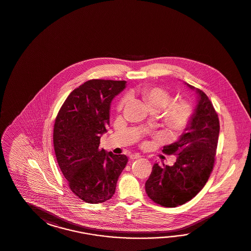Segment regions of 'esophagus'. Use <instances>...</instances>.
Listing matches in <instances>:
<instances>
[{
  "mask_svg": "<svg viewBox=\"0 0 251 251\" xmlns=\"http://www.w3.org/2000/svg\"><path fill=\"white\" fill-rule=\"evenodd\" d=\"M140 157L141 155L139 153H133V154L130 155V159H132V160H134V159H137V158Z\"/></svg>",
  "mask_w": 251,
  "mask_h": 251,
  "instance_id": "esophagus-1",
  "label": "esophagus"
}]
</instances>
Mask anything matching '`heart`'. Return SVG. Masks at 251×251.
<instances>
[{"label": "heart", "instance_id": "1", "mask_svg": "<svg viewBox=\"0 0 251 251\" xmlns=\"http://www.w3.org/2000/svg\"><path fill=\"white\" fill-rule=\"evenodd\" d=\"M141 95L151 109L161 110L173 101V97L168 91L157 87L143 88L141 89ZM126 101V98L120 100L118 104L119 109L122 108ZM192 115L193 108L191 104L187 100H177L165 108L163 113V122L170 130L181 132L186 128L191 121Z\"/></svg>", "mask_w": 251, "mask_h": 251}]
</instances>
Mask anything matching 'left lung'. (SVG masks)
<instances>
[{"mask_svg": "<svg viewBox=\"0 0 251 251\" xmlns=\"http://www.w3.org/2000/svg\"><path fill=\"white\" fill-rule=\"evenodd\" d=\"M198 94V105L180 139L163 147L165 154L177 155L173 166L154 163L146 182L148 197L163 207L186 203L198 194L210 178L220 134L218 114L207 95Z\"/></svg>", "mask_w": 251, "mask_h": 251, "instance_id": "obj_1", "label": "left lung"}]
</instances>
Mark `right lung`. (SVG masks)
<instances>
[{
  "label": "right lung",
  "mask_w": 251,
  "mask_h": 251,
  "mask_svg": "<svg viewBox=\"0 0 251 251\" xmlns=\"http://www.w3.org/2000/svg\"><path fill=\"white\" fill-rule=\"evenodd\" d=\"M125 80L90 79L75 88L58 111L53 146L58 166L70 190L88 203L113 197L117 180L128 162L125 154L100 149L101 134L109 126L112 100Z\"/></svg>",
  "instance_id": "obj_1"
}]
</instances>
